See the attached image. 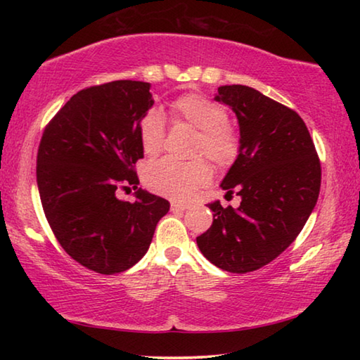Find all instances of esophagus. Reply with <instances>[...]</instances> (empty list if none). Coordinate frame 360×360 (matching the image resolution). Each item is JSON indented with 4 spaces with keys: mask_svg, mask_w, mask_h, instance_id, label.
Masks as SVG:
<instances>
[{
    "mask_svg": "<svg viewBox=\"0 0 360 360\" xmlns=\"http://www.w3.org/2000/svg\"><path fill=\"white\" fill-rule=\"evenodd\" d=\"M187 208H188V206L184 205V203H178V202L172 203V211H186Z\"/></svg>",
    "mask_w": 360,
    "mask_h": 360,
    "instance_id": "1",
    "label": "esophagus"
}]
</instances>
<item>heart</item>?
<instances>
[{
	"instance_id": "heart-1",
	"label": "heart",
	"mask_w": 360,
	"mask_h": 360,
	"mask_svg": "<svg viewBox=\"0 0 360 360\" xmlns=\"http://www.w3.org/2000/svg\"><path fill=\"white\" fill-rule=\"evenodd\" d=\"M172 114L176 122H184L200 130L193 143V157L205 155L219 168H227L236 160L241 148L240 136L227 124L229 114L219 103L200 94H186L172 103ZM138 135L144 154L155 155L163 149L167 125L157 109L143 114ZM210 178L211 169L203 158L191 162L160 158L150 162L144 169V184L152 192L174 200L192 198L200 187L208 184Z\"/></svg>"
}]
</instances>
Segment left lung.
<instances>
[{
	"label": "left lung",
	"mask_w": 360,
	"mask_h": 360,
	"mask_svg": "<svg viewBox=\"0 0 360 360\" xmlns=\"http://www.w3.org/2000/svg\"><path fill=\"white\" fill-rule=\"evenodd\" d=\"M216 100L240 124V154L221 187L241 197L238 208L210 203L211 227L197 236L211 264L230 273L259 270L297 238L314 210L321 162L294 109L248 85H222Z\"/></svg>",
	"instance_id": "obj_1"
}]
</instances>
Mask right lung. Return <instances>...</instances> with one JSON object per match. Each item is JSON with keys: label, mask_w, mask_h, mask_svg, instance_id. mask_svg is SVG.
<instances>
[{"label": "right lung", "mask_w": 360, "mask_h": 360, "mask_svg": "<svg viewBox=\"0 0 360 360\" xmlns=\"http://www.w3.org/2000/svg\"><path fill=\"white\" fill-rule=\"evenodd\" d=\"M150 84L112 81L72 95L42 133L36 179L60 246L101 275L129 270L143 257L168 200L139 188L135 202L115 197L138 188L143 158L138 124L154 105Z\"/></svg>", "instance_id": "right-lung-1"}]
</instances>
